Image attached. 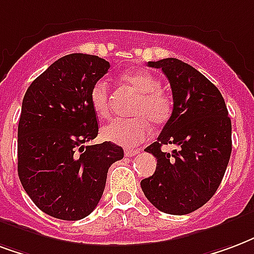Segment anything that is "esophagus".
<instances>
[{
    "instance_id": "34e87169",
    "label": "esophagus",
    "mask_w": 254,
    "mask_h": 254,
    "mask_svg": "<svg viewBox=\"0 0 254 254\" xmlns=\"http://www.w3.org/2000/svg\"><path fill=\"white\" fill-rule=\"evenodd\" d=\"M137 153H140V149H125V156H127V157L136 156Z\"/></svg>"
}]
</instances>
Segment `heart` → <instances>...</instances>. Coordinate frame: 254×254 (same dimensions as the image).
I'll list each match as a JSON object with an SVG mask.
<instances>
[{
  "label": "heart",
  "instance_id": "heart-1",
  "mask_svg": "<svg viewBox=\"0 0 254 254\" xmlns=\"http://www.w3.org/2000/svg\"><path fill=\"white\" fill-rule=\"evenodd\" d=\"M121 79L138 94L132 109L134 118L113 120L102 129V136L120 145L133 146L148 137L149 124L153 127L164 125L172 112V103L168 95L160 90V80L149 72H125L121 75ZM90 105L99 118L110 116V93L106 82L98 80L93 84Z\"/></svg>",
  "mask_w": 254,
  "mask_h": 254
}]
</instances>
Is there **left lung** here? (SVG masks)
<instances>
[{
    "label": "left lung",
    "mask_w": 254,
    "mask_h": 254,
    "mask_svg": "<svg viewBox=\"0 0 254 254\" xmlns=\"http://www.w3.org/2000/svg\"><path fill=\"white\" fill-rule=\"evenodd\" d=\"M148 65L170 80L174 109L160 136L145 148L157 164L141 189L160 211L185 215L207 203L221 185L232 153V121L222 94L198 69L175 58ZM168 143L178 149L161 151Z\"/></svg>",
    "instance_id": "obj_1"
}]
</instances>
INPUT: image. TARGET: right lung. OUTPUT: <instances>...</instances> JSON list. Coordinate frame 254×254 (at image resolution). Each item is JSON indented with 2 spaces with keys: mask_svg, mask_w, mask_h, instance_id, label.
Segmentation results:
<instances>
[{
  "mask_svg": "<svg viewBox=\"0 0 254 254\" xmlns=\"http://www.w3.org/2000/svg\"><path fill=\"white\" fill-rule=\"evenodd\" d=\"M110 68L102 58L69 54L28 87L17 133V171L25 192L43 213L63 221L91 214L101 200L109 167L124 149L98 136L90 90Z\"/></svg>",
  "mask_w": 254,
  "mask_h": 254,
  "instance_id": "1",
  "label": "right lung"
}]
</instances>
